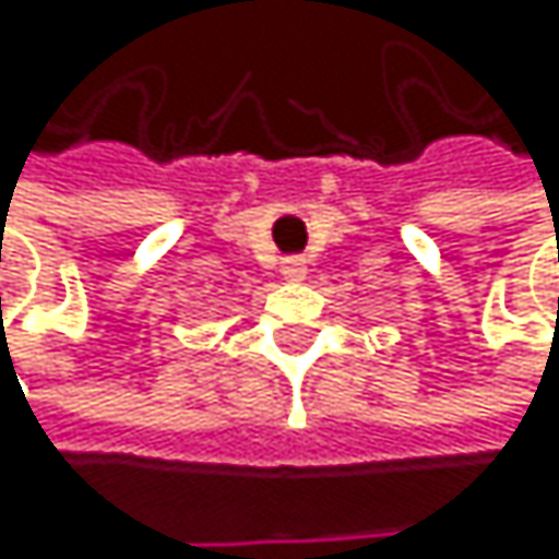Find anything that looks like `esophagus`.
<instances>
[{
    "mask_svg": "<svg viewBox=\"0 0 559 559\" xmlns=\"http://www.w3.org/2000/svg\"><path fill=\"white\" fill-rule=\"evenodd\" d=\"M282 274L288 277V282H301V277L308 274V261L305 258H285L282 261Z\"/></svg>",
    "mask_w": 559,
    "mask_h": 559,
    "instance_id": "esophagus-1",
    "label": "esophagus"
}]
</instances>
